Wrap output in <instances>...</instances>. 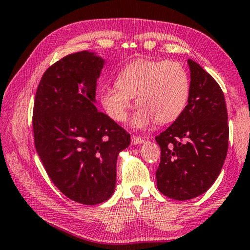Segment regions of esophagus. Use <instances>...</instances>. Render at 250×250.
Returning a JSON list of instances; mask_svg holds the SVG:
<instances>
[{
    "label": "esophagus",
    "mask_w": 250,
    "mask_h": 250,
    "mask_svg": "<svg viewBox=\"0 0 250 250\" xmlns=\"http://www.w3.org/2000/svg\"><path fill=\"white\" fill-rule=\"evenodd\" d=\"M144 143V139L141 137H138V136H131V144L132 145H138V144H141Z\"/></svg>",
    "instance_id": "1"
}]
</instances>
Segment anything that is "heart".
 Listing matches in <instances>:
<instances>
[{
	"mask_svg": "<svg viewBox=\"0 0 250 250\" xmlns=\"http://www.w3.org/2000/svg\"><path fill=\"white\" fill-rule=\"evenodd\" d=\"M140 107L131 125L144 129L155 120L169 124L183 113L189 98V80L180 62L172 61L131 62L121 68L117 85L105 86L101 102L106 113L117 122L125 120L132 98Z\"/></svg>",
	"mask_w": 250,
	"mask_h": 250,
	"instance_id": "1",
	"label": "heart"
}]
</instances>
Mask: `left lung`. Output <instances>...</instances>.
Segmentation results:
<instances>
[{
	"label": "left lung",
	"mask_w": 250,
	"mask_h": 250,
	"mask_svg": "<svg viewBox=\"0 0 250 250\" xmlns=\"http://www.w3.org/2000/svg\"><path fill=\"white\" fill-rule=\"evenodd\" d=\"M188 105L156 137L161 163L157 188L170 199L185 201L203 194L214 183L228 151V113L221 87L192 59Z\"/></svg>",
	"instance_id": "obj_1"
}]
</instances>
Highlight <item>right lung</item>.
<instances>
[{
  "mask_svg": "<svg viewBox=\"0 0 250 250\" xmlns=\"http://www.w3.org/2000/svg\"><path fill=\"white\" fill-rule=\"evenodd\" d=\"M103 65L86 50L67 55L44 72L33 105L35 146L48 176L87 206L113 194L118 155L130 145L129 133L94 105Z\"/></svg>",
  "mask_w": 250,
  "mask_h": 250,
  "instance_id": "add662e5",
  "label": "right lung"
}]
</instances>
